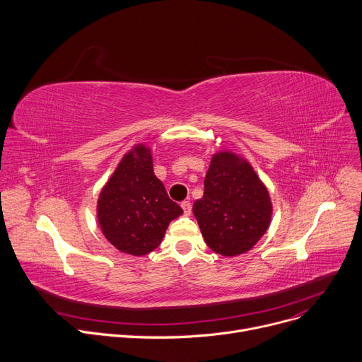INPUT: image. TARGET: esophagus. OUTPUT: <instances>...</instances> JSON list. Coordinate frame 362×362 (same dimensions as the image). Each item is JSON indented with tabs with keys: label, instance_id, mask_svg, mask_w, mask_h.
<instances>
[{
	"label": "esophagus",
	"instance_id": "obj_1",
	"mask_svg": "<svg viewBox=\"0 0 362 362\" xmlns=\"http://www.w3.org/2000/svg\"><path fill=\"white\" fill-rule=\"evenodd\" d=\"M180 206L183 208L185 215H190V212H192V205H190V202H189V201H183Z\"/></svg>",
	"mask_w": 362,
	"mask_h": 362
}]
</instances>
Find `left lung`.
Returning <instances> with one entry per match:
<instances>
[{
    "mask_svg": "<svg viewBox=\"0 0 362 362\" xmlns=\"http://www.w3.org/2000/svg\"><path fill=\"white\" fill-rule=\"evenodd\" d=\"M204 197L194 215L208 247L233 257L249 252L268 231L272 201L253 165L230 150L212 154L204 182Z\"/></svg>",
    "mask_w": 362,
    "mask_h": 362,
    "instance_id": "obj_1",
    "label": "left lung"
}]
</instances>
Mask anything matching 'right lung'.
Returning a JSON list of instances; mask_svg holds the SVG:
<instances>
[{"mask_svg":"<svg viewBox=\"0 0 362 362\" xmlns=\"http://www.w3.org/2000/svg\"><path fill=\"white\" fill-rule=\"evenodd\" d=\"M183 209L167 197L154 175L153 150L138 142L124 154L102 187L95 215L107 242L119 252L144 256L157 249Z\"/></svg>","mask_w":362,"mask_h":362,"instance_id":"1","label":"right lung"}]
</instances>
